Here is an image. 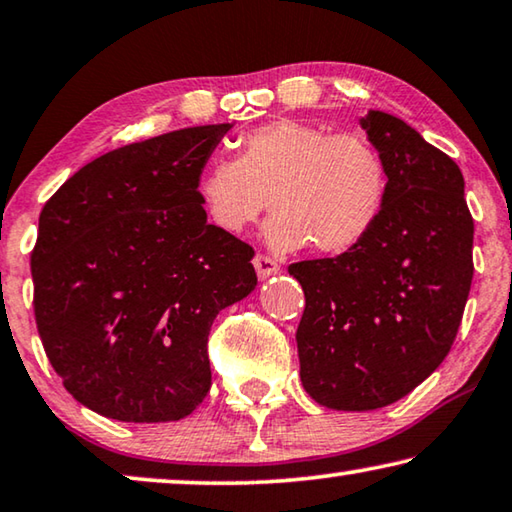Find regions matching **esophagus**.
I'll return each mask as SVG.
<instances>
[{
    "instance_id": "34e87169",
    "label": "esophagus",
    "mask_w": 512,
    "mask_h": 512,
    "mask_svg": "<svg viewBox=\"0 0 512 512\" xmlns=\"http://www.w3.org/2000/svg\"><path fill=\"white\" fill-rule=\"evenodd\" d=\"M253 264H255V271H257V275L259 278H269V275H273V273H278L280 271V266H278V262H275L273 257H269V255H255V259H253Z\"/></svg>"
}]
</instances>
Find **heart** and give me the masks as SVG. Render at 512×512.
I'll return each mask as SVG.
<instances>
[{
	"instance_id": "obj_1",
	"label": "heart",
	"mask_w": 512,
	"mask_h": 512,
	"mask_svg": "<svg viewBox=\"0 0 512 512\" xmlns=\"http://www.w3.org/2000/svg\"><path fill=\"white\" fill-rule=\"evenodd\" d=\"M198 193L223 232H243L271 205L266 239L273 248L310 243L319 255H344L378 225L389 175L383 154L362 134L280 118L243 134L239 157L209 166Z\"/></svg>"
}]
</instances>
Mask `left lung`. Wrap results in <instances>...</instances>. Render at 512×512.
<instances>
[{"label": "left lung", "mask_w": 512, "mask_h": 512, "mask_svg": "<svg viewBox=\"0 0 512 512\" xmlns=\"http://www.w3.org/2000/svg\"><path fill=\"white\" fill-rule=\"evenodd\" d=\"M360 127L387 166L383 216L348 253L289 266L305 291L300 380L316 403L348 412L385 408L440 367L474 278L456 161L389 113L369 111Z\"/></svg>", "instance_id": "left-lung-1"}]
</instances>
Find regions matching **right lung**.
Masks as SVG:
<instances>
[{
    "label": "right lung",
    "mask_w": 512,
    "mask_h": 512,
    "mask_svg": "<svg viewBox=\"0 0 512 512\" xmlns=\"http://www.w3.org/2000/svg\"><path fill=\"white\" fill-rule=\"evenodd\" d=\"M230 129L186 127L111 150L40 212L38 335L63 387L97 415L177 421L212 387V323L257 285L253 246L209 225L198 193Z\"/></svg>",
    "instance_id": "obj_1"
}]
</instances>
